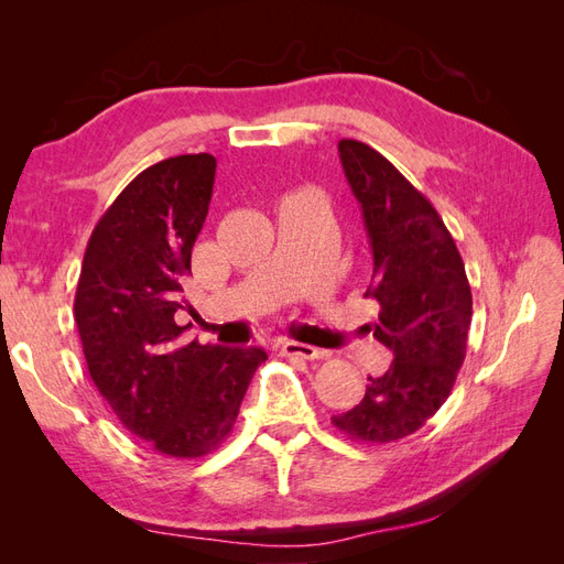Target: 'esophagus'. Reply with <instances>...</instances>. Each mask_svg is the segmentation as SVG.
Wrapping results in <instances>:
<instances>
[{
    "mask_svg": "<svg viewBox=\"0 0 564 564\" xmlns=\"http://www.w3.org/2000/svg\"><path fill=\"white\" fill-rule=\"evenodd\" d=\"M280 355L292 357V360H319L322 350L315 346H308V344H299V340H282Z\"/></svg>",
    "mask_w": 564,
    "mask_h": 564,
    "instance_id": "1",
    "label": "esophagus"
}]
</instances>
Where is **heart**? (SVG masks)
Masks as SVG:
<instances>
[{
    "mask_svg": "<svg viewBox=\"0 0 564 564\" xmlns=\"http://www.w3.org/2000/svg\"><path fill=\"white\" fill-rule=\"evenodd\" d=\"M299 199H315V202L322 204V199H319V195L315 191H299V193L286 197V202H299Z\"/></svg>",
    "mask_w": 564,
    "mask_h": 564,
    "instance_id": "1",
    "label": "heart"
}]
</instances>
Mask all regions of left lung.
Segmentation results:
<instances>
[{
	"mask_svg": "<svg viewBox=\"0 0 564 564\" xmlns=\"http://www.w3.org/2000/svg\"><path fill=\"white\" fill-rule=\"evenodd\" d=\"M338 155L373 253L365 296L381 311L371 332L392 350V362L369 377L360 404L332 423L355 442L388 445L416 433L449 398L466 360L473 296L466 265L429 197L367 143L338 141Z\"/></svg>",
	"mask_w": 564,
	"mask_h": 564,
	"instance_id": "obj_1",
	"label": "left lung"
}]
</instances>
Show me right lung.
I'll return each mask as SVG.
<instances>
[{
  "instance_id": "1",
  "label": "right lung",
  "mask_w": 564,
  "mask_h": 564,
  "mask_svg": "<svg viewBox=\"0 0 564 564\" xmlns=\"http://www.w3.org/2000/svg\"><path fill=\"white\" fill-rule=\"evenodd\" d=\"M216 158L178 155L135 176L96 224L75 294L91 381L124 429L160 454L218 449L261 348L183 344V280L209 212Z\"/></svg>"
}]
</instances>
